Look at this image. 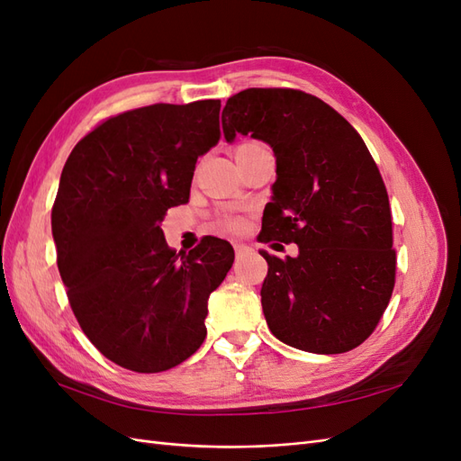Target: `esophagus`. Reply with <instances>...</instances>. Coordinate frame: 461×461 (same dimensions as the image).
Wrapping results in <instances>:
<instances>
[{
    "label": "esophagus",
    "instance_id": "esophagus-1",
    "mask_svg": "<svg viewBox=\"0 0 461 461\" xmlns=\"http://www.w3.org/2000/svg\"><path fill=\"white\" fill-rule=\"evenodd\" d=\"M234 252H236V258H242L244 252H246V246L244 244H234Z\"/></svg>",
    "mask_w": 461,
    "mask_h": 461
}]
</instances>
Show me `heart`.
I'll use <instances>...</instances> for the list:
<instances>
[{
	"instance_id": "1",
	"label": "heart",
	"mask_w": 461,
	"mask_h": 461,
	"mask_svg": "<svg viewBox=\"0 0 461 461\" xmlns=\"http://www.w3.org/2000/svg\"><path fill=\"white\" fill-rule=\"evenodd\" d=\"M217 227L229 232H240L244 229V219L239 215H221L217 221Z\"/></svg>"
}]
</instances>
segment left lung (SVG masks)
I'll list each match as a JSON object with an SVG mask.
<instances>
[{
	"instance_id": "left-lung-1",
	"label": "left lung",
	"mask_w": 461,
	"mask_h": 461,
	"mask_svg": "<svg viewBox=\"0 0 461 461\" xmlns=\"http://www.w3.org/2000/svg\"><path fill=\"white\" fill-rule=\"evenodd\" d=\"M227 142L252 134L276 158L273 202L259 240L298 244L269 271L261 305L278 340L313 354L354 350L379 325L396 283L393 213L357 131L319 97L294 88H248L222 109Z\"/></svg>"
}]
</instances>
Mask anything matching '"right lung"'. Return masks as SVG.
Segmentation results:
<instances>
[{
  "label": "right lung",
  "instance_id": "1",
  "mask_svg": "<svg viewBox=\"0 0 461 461\" xmlns=\"http://www.w3.org/2000/svg\"><path fill=\"white\" fill-rule=\"evenodd\" d=\"M219 100L153 104L107 117L68 156L51 207L67 298L113 364L159 373L202 346L207 298L234 261L205 236L173 252L161 221L188 202L200 156L217 144Z\"/></svg>",
  "mask_w": 461,
  "mask_h": 461
}]
</instances>
